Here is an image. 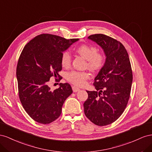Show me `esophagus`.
<instances>
[{
  "instance_id": "esophagus-1",
  "label": "esophagus",
  "mask_w": 152,
  "mask_h": 152,
  "mask_svg": "<svg viewBox=\"0 0 152 152\" xmlns=\"http://www.w3.org/2000/svg\"><path fill=\"white\" fill-rule=\"evenodd\" d=\"M72 90H73L74 92H78V91L80 90V89L78 87H77V86H73L72 87Z\"/></svg>"
}]
</instances>
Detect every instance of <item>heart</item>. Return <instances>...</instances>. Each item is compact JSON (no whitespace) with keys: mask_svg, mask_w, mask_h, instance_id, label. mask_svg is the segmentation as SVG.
Masks as SVG:
<instances>
[{"mask_svg":"<svg viewBox=\"0 0 152 152\" xmlns=\"http://www.w3.org/2000/svg\"><path fill=\"white\" fill-rule=\"evenodd\" d=\"M76 51L81 57L86 59V66L91 70L96 71L101 69L106 61V56L102 51H97L95 46L83 44L76 48ZM60 63L64 68L70 67L71 63V56L67 51H64L60 57ZM90 76L88 71H72L67 74L66 78L70 83L76 86H81L85 85L86 80Z\"/></svg>","mask_w":152,"mask_h":152,"instance_id":"1","label":"heart"}]
</instances>
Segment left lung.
Instances as JSON below:
<instances>
[{
  "mask_svg": "<svg viewBox=\"0 0 152 152\" xmlns=\"http://www.w3.org/2000/svg\"><path fill=\"white\" fill-rule=\"evenodd\" d=\"M88 39L102 48L106 59L94 82L96 91H86L88 96L83 104L84 113L93 124L104 126L115 122L126 108L132 71L127 51L120 41L102 34Z\"/></svg>",
  "mask_w": 152,
  "mask_h": 152,
  "instance_id": "left-lung-1",
  "label": "left lung"
}]
</instances>
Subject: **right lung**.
<instances>
[{
	"label": "right lung",
	"mask_w": 152,
	"mask_h": 152,
	"mask_svg": "<svg viewBox=\"0 0 152 152\" xmlns=\"http://www.w3.org/2000/svg\"><path fill=\"white\" fill-rule=\"evenodd\" d=\"M77 40L41 34L21 51L16 67L19 98L27 113L38 123L48 124L57 119L64 101L72 93L67 83H60L54 91L49 85L53 77L55 81L62 79L58 72L62 69V52ZM57 77L59 79H56Z\"/></svg>",
	"instance_id": "add662e5"
}]
</instances>
